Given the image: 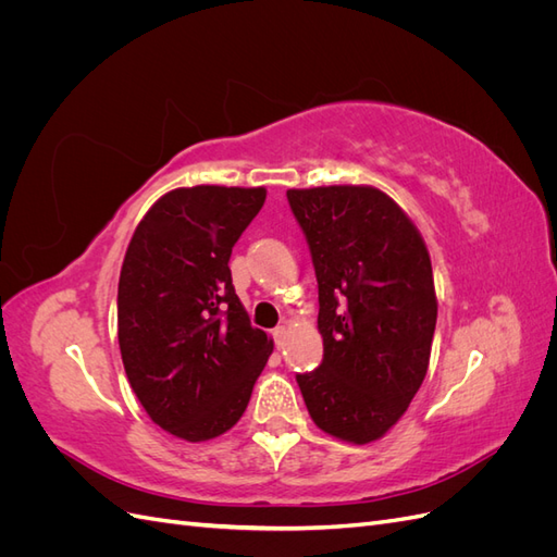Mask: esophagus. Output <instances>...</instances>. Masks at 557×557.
<instances>
[{
    "mask_svg": "<svg viewBox=\"0 0 557 557\" xmlns=\"http://www.w3.org/2000/svg\"><path fill=\"white\" fill-rule=\"evenodd\" d=\"M274 344L281 348L283 346V342H285V334H288V327L285 325H278V327H274Z\"/></svg>",
    "mask_w": 557,
    "mask_h": 557,
    "instance_id": "1",
    "label": "esophagus"
}]
</instances>
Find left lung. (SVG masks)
I'll return each instance as SVG.
<instances>
[{
  "label": "left lung",
  "instance_id": "1",
  "mask_svg": "<svg viewBox=\"0 0 557 557\" xmlns=\"http://www.w3.org/2000/svg\"><path fill=\"white\" fill-rule=\"evenodd\" d=\"M318 281L323 362L297 374L313 423L369 444L407 411L430 364L432 262L395 201L369 185L288 190Z\"/></svg>",
  "mask_w": 557,
  "mask_h": 557
}]
</instances>
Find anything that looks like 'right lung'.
<instances>
[{
  "mask_svg": "<svg viewBox=\"0 0 557 557\" xmlns=\"http://www.w3.org/2000/svg\"><path fill=\"white\" fill-rule=\"evenodd\" d=\"M264 188L195 185L160 197L134 230L117 281V344L134 395L185 442L227 432L272 339L234 293L230 256Z\"/></svg>",
  "mask_w": 557,
  "mask_h": 557,
  "instance_id": "add662e5",
  "label": "right lung"
}]
</instances>
